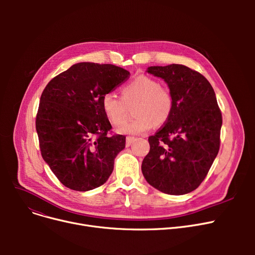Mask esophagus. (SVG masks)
Wrapping results in <instances>:
<instances>
[{"mask_svg": "<svg viewBox=\"0 0 255 255\" xmlns=\"http://www.w3.org/2000/svg\"><path fill=\"white\" fill-rule=\"evenodd\" d=\"M135 140V137H133V136H127L126 137V145L127 146H129V145H131V143Z\"/></svg>", "mask_w": 255, "mask_h": 255, "instance_id": "1", "label": "esophagus"}]
</instances>
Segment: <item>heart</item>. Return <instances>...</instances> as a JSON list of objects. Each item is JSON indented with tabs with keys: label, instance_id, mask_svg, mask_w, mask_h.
<instances>
[{
	"label": "heart",
	"instance_id": "1",
	"mask_svg": "<svg viewBox=\"0 0 255 255\" xmlns=\"http://www.w3.org/2000/svg\"><path fill=\"white\" fill-rule=\"evenodd\" d=\"M122 98L114 93L102 97L101 105L106 118L115 126L125 123L128 107L135 106V120L119 128L122 134H140L155 125H163L173 109V96L167 87L160 86L156 79L140 75L121 90Z\"/></svg>",
	"mask_w": 255,
	"mask_h": 255
}]
</instances>
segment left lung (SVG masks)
<instances>
[{
    "mask_svg": "<svg viewBox=\"0 0 255 255\" xmlns=\"http://www.w3.org/2000/svg\"><path fill=\"white\" fill-rule=\"evenodd\" d=\"M146 71L168 85L173 109L149 137L142 175L163 193H189L205 180L219 152L222 115L215 92L204 75L184 65L152 66Z\"/></svg>",
    "mask_w": 255,
    "mask_h": 255,
    "instance_id": "obj_1",
    "label": "left lung"
}]
</instances>
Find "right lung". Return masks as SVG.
I'll list each match as a JSON object with an SVG mask.
<instances>
[{
	"label": "right lung",
	"instance_id": "1",
	"mask_svg": "<svg viewBox=\"0 0 255 255\" xmlns=\"http://www.w3.org/2000/svg\"><path fill=\"white\" fill-rule=\"evenodd\" d=\"M129 76L112 64L83 62L53 77L43 90L36 116L40 151L69 189H95L112 175L126 136L109 135L112 125L101 100Z\"/></svg>",
	"mask_w": 255,
	"mask_h": 255
}]
</instances>
